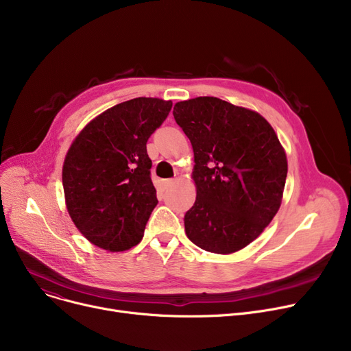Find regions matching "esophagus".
Wrapping results in <instances>:
<instances>
[{"label": "esophagus", "instance_id": "esophagus-1", "mask_svg": "<svg viewBox=\"0 0 351 351\" xmlns=\"http://www.w3.org/2000/svg\"><path fill=\"white\" fill-rule=\"evenodd\" d=\"M173 183H175V179H163L162 186H163V189H169L173 185Z\"/></svg>", "mask_w": 351, "mask_h": 351}]
</instances>
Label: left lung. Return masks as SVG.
<instances>
[{
    "instance_id": "8db88e82",
    "label": "left lung",
    "mask_w": 351,
    "mask_h": 351,
    "mask_svg": "<svg viewBox=\"0 0 351 351\" xmlns=\"http://www.w3.org/2000/svg\"><path fill=\"white\" fill-rule=\"evenodd\" d=\"M173 117L195 154L186 236L212 253L246 247L282 204L287 159L278 135L259 114L215 97L178 102Z\"/></svg>"
}]
</instances>
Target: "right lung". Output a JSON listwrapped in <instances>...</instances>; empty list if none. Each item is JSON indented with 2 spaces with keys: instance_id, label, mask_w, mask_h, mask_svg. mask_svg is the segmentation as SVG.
I'll list each match as a JSON object with an SVG mask.
<instances>
[{
  "instance_id": "add662e5",
  "label": "right lung",
  "mask_w": 351,
  "mask_h": 351,
  "mask_svg": "<svg viewBox=\"0 0 351 351\" xmlns=\"http://www.w3.org/2000/svg\"><path fill=\"white\" fill-rule=\"evenodd\" d=\"M171 101L135 98L89 122L66 154V209L90 243L109 252L136 246L158 205L146 142L168 118Z\"/></svg>"
}]
</instances>
